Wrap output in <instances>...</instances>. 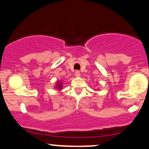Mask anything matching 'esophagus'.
<instances>
[{
  "instance_id": "esophagus-1",
  "label": "esophagus",
  "mask_w": 149,
  "mask_h": 149,
  "mask_svg": "<svg viewBox=\"0 0 149 149\" xmlns=\"http://www.w3.org/2000/svg\"><path fill=\"white\" fill-rule=\"evenodd\" d=\"M74 74H75V77H80V72L77 70L75 71Z\"/></svg>"
}]
</instances>
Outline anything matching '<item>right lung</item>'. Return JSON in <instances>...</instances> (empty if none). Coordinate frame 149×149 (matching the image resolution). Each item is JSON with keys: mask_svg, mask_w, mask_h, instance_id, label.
Listing matches in <instances>:
<instances>
[{"mask_svg": "<svg viewBox=\"0 0 149 149\" xmlns=\"http://www.w3.org/2000/svg\"><path fill=\"white\" fill-rule=\"evenodd\" d=\"M63 84L61 83V81H58L57 83V84H56V88H58V89H59V90H61V89H62V88H63Z\"/></svg>", "mask_w": 149, "mask_h": 149, "instance_id": "add662e5", "label": "right lung"}]
</instances>
